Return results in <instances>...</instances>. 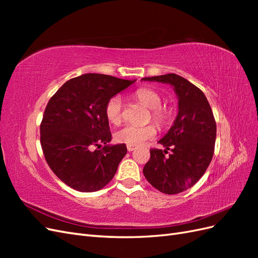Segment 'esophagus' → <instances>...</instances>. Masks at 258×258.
I'll return each mask as SVG.
<instances>
[{"mask_svg": "<svg viewBox=\"0 0 258 258\" xmlns=\"http://www.w3.org/2000/svg\"><path fill=\"white\" fill-rule=\"evenodd\" d=\"M127 150H128V152L135 151L136 150V146H134V145H127Z\"/></svg>", "mask_w": 258, "mask_h": 258, "instance_id": "34e87169", "label": "esophagus"}]
</instances>
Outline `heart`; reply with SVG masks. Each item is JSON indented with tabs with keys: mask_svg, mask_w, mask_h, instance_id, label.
Masks as SVG:
<instances>
[{
	"mask_svg": "<svg viewBox=\"0 0 258 258\" xmlns=\"http://www.w3.org/2000/svg\"><path fill=\"white\" fill-rule=\"evenodd\" d=\"M135 98L146 107L151 108V116L153 121L158 127H165L169 123L171 113L166 107L161 105V97L157 91L151 88H140L135 92ZM105 117L113 124H119L122 121V101L119 96H114L106 102ZM156 136V129L153 124L144 127H138L128 124L119 129L115 134L117 142L127 145H140L148 140H152Z\"/></svg>",
	"mask_w": 258,
	"mask_h": 258,
	"instance_id": "b5f03b06",
	"label": "heart"
}]
</instances>
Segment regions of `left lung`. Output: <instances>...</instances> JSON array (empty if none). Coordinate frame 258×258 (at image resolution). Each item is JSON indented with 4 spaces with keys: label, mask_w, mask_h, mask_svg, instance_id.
<instances>
[{
    "label": "left lung",
    "mask_w": 258,
    "mask_h": 258,
    "mask_svg": "<svg viewBox=\"0 0 258 258\" xmlns=\"http://www.w3.org/2000/svg\"><path fill=\"white\" fill-rule=\"evenodd\" d=\"M142 81L169 84L178 99V113L168 134L152 148L143 168L144 176L156 189L175 195L190 188L205 174L214 154L216 122L208 100L184 77L170 73L144 77ZM168 150L171 153L167 155Z\"/></svg>",
    "instance_id": "1"
}]
</instances>
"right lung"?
<instances>
[{
    "instance_id": "1",
    "label": "right lung",
    "mask_w": 258,
    "mask_h": 258,
    "mask_svg": "<svg viewBox=\"0 0 258 258\" xmlns=\"http://www.w3.org/2000/svg\"><path fill=\"white\" fill-rule=\"evenodd\" d=\"M135 82L88 73L64 83L48 101L40 128L43 154L52 172L73 189L97 191L114 177L127 146L107 144L112 135L104 110Z\"/></svg>"
}]
</instances>
